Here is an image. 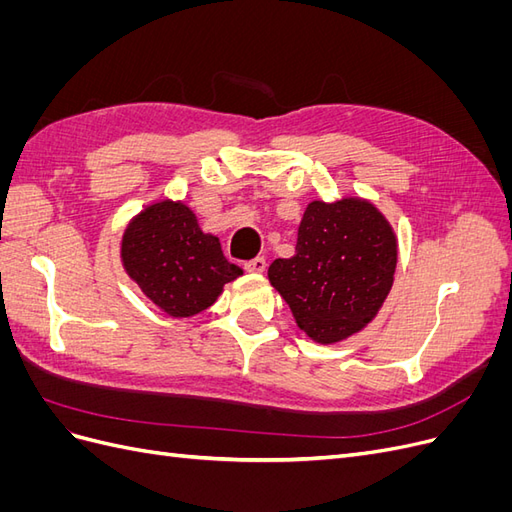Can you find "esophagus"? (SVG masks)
<instances>
[{
	"mask_svg": "<svg viewBox=\"0 0 512 512\" xmlns=\"http://www.w3.org/2000/svg\"><path fill=\"white\" fill-rule=\"evenodd\" d=\"M243 269L247 271V273H265L267 271V260L265 258H252V260H247L245 265H243Z\"/></svg>",
	"mask_w": 512,
	"mask_h": 512,
	"instance_id": "obj_1",
	"label": "esophagus"
}]
</instances>
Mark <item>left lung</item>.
Returning <instances> with one entry per match:
<instances>
[{
    "label": "left lung",
    "instance_id": "1",
    "mask_svg": "<svg viewBox=\"0 0 512 512\" xmlns=\"http://www.w3.org/2000/svg\"><path fill=\"white\" fill-rule=\"evenodd\" d=\"M397 239L384 215L361 198L309 203L292 258H277L269 282L318 344H335L374 320L389 297Z\"/></svg>",
    "mask_w": 512,
    "mask_h": 512
}]
</instances>
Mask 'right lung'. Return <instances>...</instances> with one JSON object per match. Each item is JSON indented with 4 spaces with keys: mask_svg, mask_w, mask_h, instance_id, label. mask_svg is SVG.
Instances as JSON below:
<instances>
[{
    "mask_svg": "<svg viewBox=\"0 0 512 512\" xmlns=\"http://www.w3.org/2000/svg\"><path fill=\"white\" fill-rule=\"evenodd\" d=\"M123 269L162 312L190 318L215 303L243 271L222 254L220 239L198 228L190 207L173 200L149 205L121 239Z\"/></svg>",
    "mask_w": 512,
    "mask_h": 512,
    "instance_id": "1",
    "label": "right lung"
}]
</instances>
